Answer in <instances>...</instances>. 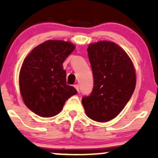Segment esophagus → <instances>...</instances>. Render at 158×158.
Returning a JSON list of instances; mask_svg holds the SVG:
<instances>
[{
  "label": "esophagus",
  "mask_w": 158,
  "mask_h": 158,
  "mask_svg": "<svg viewBox=\"0 0 158 158\" xmlns=\"http://www.w3.org/2000/svg\"><path fill=\"white\" fill-rule=\"evenodd\" d=\"M73 86H74L75 89H76L77 90V92H79V85H77V84H76V85H73Z\"/></svg>",
  "instance_id": "34e87169"
}]
</instances>
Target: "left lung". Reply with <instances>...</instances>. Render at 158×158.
<instances>
[{
  "label": "left lung",
  "instance_id": "left-lung-1",
  "mask_svg": "<svg viewBox=\"0 0 158 158\" xmlns=\"http://www.w3.org/2000/svg\"><path fill=\"white\" fill-rule=\"evenodd\" d=\"M87 51L94 86L90 96L82 98V104L89 118L107 122L119 114L135 91V67L124 50L113 42L90 43Z\"/></svg>",
  "mask_w": 158,
  "mask_h": 158
}]
</instances>
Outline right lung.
I'll return each instance as SVG.
<instances>
[{"label": "right lung", "mask_w": 158, "mask_h": 158, "mask_svg": "<svg viewBox=\"0 0 158 158\" xmlns=\"http://www.w3.org/2000/svg\"><path fill=\"white\" fill-rule=\"evenodd\" d=\"M70 42L47 40L25 58L19 83L25 105L41 117L58 115L65 102L77 91L66 84L62 63L74 51Z\"/></svg>", "instance_id": "obj_1"}]
</instances>
